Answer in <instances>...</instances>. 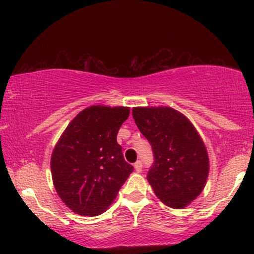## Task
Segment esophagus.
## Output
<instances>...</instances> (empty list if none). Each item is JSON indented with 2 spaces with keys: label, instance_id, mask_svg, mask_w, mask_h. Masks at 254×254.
<instances>
[{
  "label": "esophagus",
  "instance_id": "esophagus-1",
  "mask_svg": "<svg viewBox=\"0 0 254 254\" xmlns=\"http://www.w3.org/2000/svg\"><path fill=\"white\" fill-rule=\"evenodd\" d=\"M133 167H135V171H136V172H141V171H142V162H141V161L135 162V165H133Z\"/></svg>",
  "mask_w": 254,
  "mask_h": 254
}]
</instances>
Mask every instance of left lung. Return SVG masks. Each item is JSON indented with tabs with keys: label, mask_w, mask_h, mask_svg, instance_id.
I'll return each mask as SVG.
<instances>
[{
	"label": "left lung",
	"mask_w": 254,
	"mask_h": 254,
	"mask_svg": "<svg viewBox=\"0 0 254 254\" xmlns=\"http://www.w3.org/2000/svg\"><path fill=\"white\" fill-rule=\"evenodd\" d=\"M135 123L151 145L154 164L147 179L159 199L183 209L199 196L209 174V157L197 130L172 107H133Z\"/></svg>",
	"instance_id": "1"
}]
</instances>
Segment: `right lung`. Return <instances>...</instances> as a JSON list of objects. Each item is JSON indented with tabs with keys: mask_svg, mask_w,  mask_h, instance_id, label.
Here are the masks:
<instances>
[{
	"mask_svg": "<svg viewBox=\"0 0 254 254\" xmlns=\"http://www.w3.org/2000/svg\"><path fill=\"white\" fill-rule=\"evenodd\" d=\"M129 113L123 106L87 107L58 139L51 155L52 180L61 199L76 214H103L133 171L117 143Z\"/></svg>",
	"mask_w": 254,
	"mask_h": 254,
	"instance_id": "1",
	"label": "right lung"
}]
</instances>
